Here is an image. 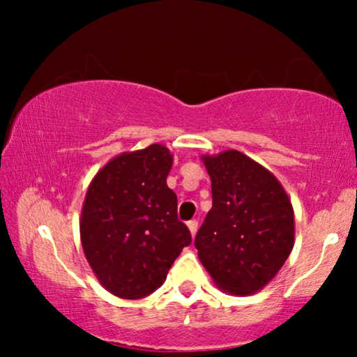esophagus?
<instances>
[{"label":"esophagus","instance_id":"esophagus-1","mask_svg":"<svg viewBox=\"0 0 357 357\" xmlns=\"http://www.w3.org/2000/svg\"><path fill=\"white\" fill-rule=\"evenodd\" d=\"M188 229H190V234H192V237H195V234L198 231V222L197 221H188Z\"/></svg>","mask_w":357,"mask_h":357}]
</instances>
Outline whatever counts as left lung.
Returning <instances> with one entry per match:
<instances>
[{"mask_svg": "<svg viewBox=\"0 0 357 357\" xmlns=\"http://www.w3.org/2000/svg\"><path fill=\"white\" fill-rule=\"evenodd\" d=\"M211 178L213 208L195 237L214 284L232 296L260 291L294 247V209L266 167L227 149L202 155Z\"/></svg>", "mask_w": 357, "mask_h": 357, "instance_id": "left-lung-1", "label": "left lung"}]
</instances>
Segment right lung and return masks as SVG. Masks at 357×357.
Masks as SVG:
<instances>
[{
    "instance_id": "right-lung-1",
    "label": "right lung",
    "mask_w": 357,
    "mask_h": 357,
    "mask_svg": "<svg viewBox=\"0 0 357 357\" xmlns=\"http://www.w3.org/2000/svg\"><path fill=\"white\" fill-rule=\"evenodd\" d=\"M174 155L162 144L110 159L91 180L81 209L86 260L102 287L141 299L164 284L183 247L192 243L167 187Z\"/></svg>"
}]
</instances>
